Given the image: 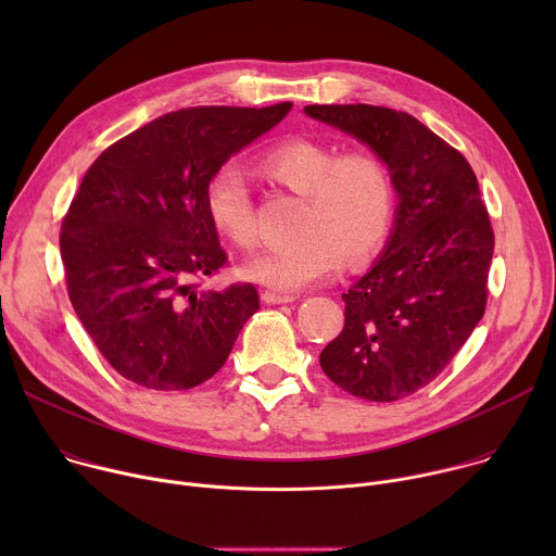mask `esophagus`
Listing matches in <instances>:
<instances>
[{
  "instance_id": "1",
  "label": "esophagus",
  "mask_w": 556,
  "mask_h": 556,
  "mask_svg": "<svg viewBox=\"0 0 556 556\" xmlns=\"http://www.w3.org/2000/svg\"><path fill=\"white\" fill-rule=\"evenodd\" d=\"M294 299H296L294 294H286V292H275V290H264L262 292L264 303H290Z\"/></svg>"
}]
</instances>
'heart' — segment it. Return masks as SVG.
Segmentation results:
<instances>
[{
	"instance_id": "obj_1",
	"label": "heart",
	"mask_w": 556,
	"mask_h": 556,
	"mask_svg": "<svg viewBox=\"0 0 556 556\" xmlns=\"http://www.w3.org/2000/svg\"><path fill=\"white\" fill-rule=\"evenodd\" d=\"M260 172L305 200L296 232L301 240L255 255L244 273L275 290H301L328 281L341 268L367 264L387 242L395 189L382 157L374 151H339L337 144L290 138L260 157ZM204 206L215 230L237 249L257 242L255 206L240 165H219L204 189Z\"/></svg>"
}]
</instances>
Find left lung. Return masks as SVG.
Here are the masks:
<instances>
[{
    "label": "left lung",
    "mask_w": 556,
    "mask_h": 556,
    "mask_svg": "<svg viewBox=\"0 0 556 556\" xmlns=\"http://www.w3.org/2000/svg\"><path fill=\"white\" fill-rule=\"evenodd\" d=\"M387 163L399 193L384 253L345 294V326L321 352L326 376L356 399L393 403L451 363L489 299L495 235L466 157L407 112L307 105Z\"/></svg>",
    "instance_id": "left-lung-1"
}]
</instances>
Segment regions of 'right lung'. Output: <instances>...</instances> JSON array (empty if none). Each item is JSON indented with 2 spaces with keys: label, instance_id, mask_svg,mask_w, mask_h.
Listing matches in <instances>:
<instances>
[{
  "label": "right lung",
  "instance_id": "obj_1",
  "mask_svg": "<svg viewBox=\"0 0 556 556\" xmlns=\"http://www.w3.org/2000/svg\"><path fill=\"white\" fill-rule=\"evenodd\" d=\"M292 103L187 108L110 144L61 222L67 296L105 361L157 391L191 389L260 309L253 283L200 288L228 257L204 206L211 174Z\"/></svg>",
  "mask_w": 556,
  "mask_h": 556
}]
</instances>
